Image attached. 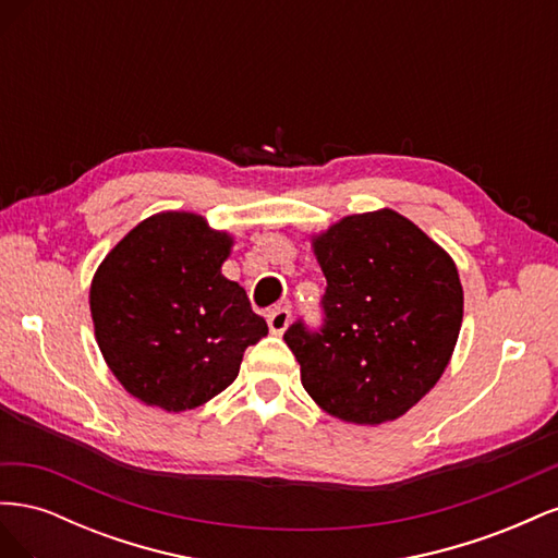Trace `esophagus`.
Instances as JSON below:
<instances>
[{
  "instance_id": "esophagus-1",
  "label": "esophagus",
  "mask_w": 558,
  "mask_h": 558,
  "mask_svg": "<svg viewBox=\"0 0 558 558\" xmlns=\"http://www.w3.org/2000/svg\"><path fill=\"white\" fill-rule=\"evenodd\" d=\"M291 324V312L286 307H277L267 314V326L272 335H281Z\"/></svg>"
}]
</instances>
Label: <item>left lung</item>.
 Returning <instances> with one entry per match:
<instances>
[{
    "mask_svg": "<svg viewBox=\"0 0 558 558\" xmlns=\"http://www.w3.org/2000/svg\"><path fill=\"white\" fill-rule=\"evenodd\" d=\"M328 281L324 326L283 340L320 410L349 424L402 416L442 377L463 289L449 253L393 209L344 216L312 240Z\"/></svg>",
    "mask_w": 558,
    "mask_h": 558,
    "instance_id": "1",
    "label": "left lung"
}]
</instances>
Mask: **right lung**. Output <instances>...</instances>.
<instances>
[{"label": "right lung", "instance_id": "add662e5", "mask_svg": "<svg viewBox=\"0 0 558 558\" xmlns=\"http://www.w3.org/2000/svg\"><path fill=\"white\" fill-rule=\"evenodd\" d=\"M232 238L191 211L148 216L97 267L90 314L99 351L125 391L185 412L238 379L267 335L246 291L221 275Z\"/></svg>", "mask_w": 558, "mask_h": 558}]
</instances>
